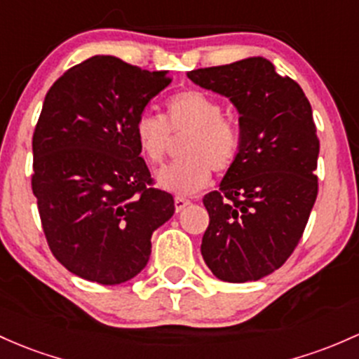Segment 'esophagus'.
Masks as SVG:
<instances>
[{"label":"esophagus","instance_id":"34e87169","mask_svg":"<svg viewBox=\"0 0 359 359\" xmlns=\"http://www.w3.org/2000/svg\"><path fill=\"white\" fill-rule=\"evenodd\" d=\"M187 205H190V200L184 198V196H176V198H175V209H176V212H181Z\"/></svg>","mask_w":359,"mask_h":359}]
</instances>
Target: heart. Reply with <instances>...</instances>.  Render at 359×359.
<instances>
[{
  "label": "heart",
  "mask_w": 359,
  "mask_h": 359,
  "mask_svg": "<svg viewBox=\"0 0 359 359\" xmlns=\"http://www.w3.org/2000/svg\"><path fill=\"white\" fill-rule=\"evenodd\" d=\"M168 114L144 111L135 119L133 133L142 156L159 164L168 154L171 133H188L183 145L187 157L161 169L156 181L165 191L191 195L210 181L212 169L227 171L240 154L236 126L222 118L221 102L203 90H183L169 97Z\"/></svg>",
  "instance_id": "heart-1"
}]
</instances>
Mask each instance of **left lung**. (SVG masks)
Instances as JSON below:
<instances>
[{
  "instance_id": "8db88e82",
  "label": "left lung",
  "mask_w": 359,
  "mask_h": 359,
  "mask_svg": "<svg viewBox=\"0 0 359 359\" xmlns=\"http://www.w3.org/2000/svg\"><path fill=\"white\" fill-rule=\"evenodd\" d=\"M236 107L241 147L203 198V260L217 279L250 283L287 260L317 200L320 144L303 88L262 56L187 73Z\"/></svg>"
}]
</instances>
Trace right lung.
Listing matches in <instances>:
<instances>
[{"instance_id":"1","label":"right lung","mask_w":359,"mask_h":359,"mask_svg":"<svg viewBox=\"0 0 359 359\" xmlns=\"http://www.w3.org/2000/svg\"><path fill=\"white\" fill-rule=\"evenodd\" d=\"M114 56H92L46 94L32 138V191L53 255L75 276L114 286L147 265L152 233L175 214L150 188L135 119L171 83Z\"/></svg>"}]
</instances>
